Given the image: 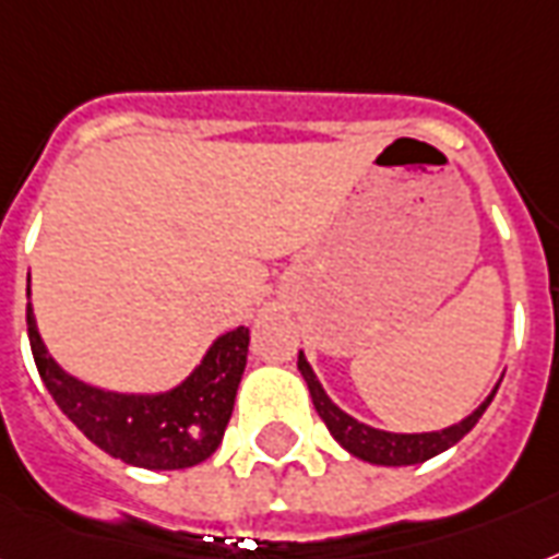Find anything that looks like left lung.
Wrapping results in <instances>:
<instances>
[{
  "label": "left lung",
  "mask_w": 559,
  "mask_h": 559,
  "mask_svg": "<svg viewBox=\"0 0 559 559\" xmlns=\"http://www.w3.org/2000/svg\"><path fill=\"white\" fill-rule=\"evenodd\" d=\"M298 372L305 378L310 390V399H313V407L322 416V421L328 425V431L334 437L348 454H355V457L366 460V463H374V466H413V463H425V460L437 457L445 449H451L454 442H460L466 437L478 419L484 416V411L492 402V395L496 390L487 395V402L480 404L478 411H472L463 421L457 425H451V428H442V431H428V433H393V431H378L372 425H364V421H357L355 416H348L336 407L328 393L322 390V383L310 369L308 357L298 352Z\"/></svg>",
  "instance_id": "left-lung-1"
}]
</instances>
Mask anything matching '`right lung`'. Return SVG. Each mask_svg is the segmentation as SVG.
<instances>
[{"instance_id":"1","label":"right lung","mask_w":559,"mask_h":559,"mask_svg":"<svg viewBox=\"0 0 559 559\" xmlns=\"http://www.w3.org/2000/svg\"><path fill=\"white\" fill-rule=\"evenodd\" d=\"M34 364L67 419L110 457L140 468H187L219 449L249 357V328L216 336L202 364L166 393H110L55 364L28 305Z\"/></svg>"}]
</instances>
